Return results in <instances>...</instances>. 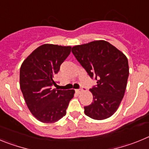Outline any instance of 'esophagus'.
Instances as JSON below:
<instances>
[{
	"label": "esophagus",
	"instance_id": "1",
	"mask_svg": "<svg viewBox=\"0 0 149 149\" xmlns=\"http://www.w3.org/2000/svg\"><path fill=\"white\" fill-rule=\"evenodd\" d=\"M84 89H76V92H77L78 94H81V93H82L83 92H84Z\"/></svg>",
	"mask_w": 149,
	"mask_h": 149
}]
</instances>
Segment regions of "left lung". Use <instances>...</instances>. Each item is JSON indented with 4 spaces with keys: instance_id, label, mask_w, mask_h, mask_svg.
<instances>
[{
    "instance_id": "obj_1",
    "label": "left lung",
    "mask_w": 149,
    "mask_h": 149,
    "mask_svg": "<svg viewBox=\"0 0 149 149\" xmlns=\"http://www.w3.org/2000/svg\"><path fill=\"white\" fill-rule=\"evenodd\" d=\"M76 59L97 86L90 91L93 103L84 107V113L95 120L106 119L119 108L125 93L129 66L127 56L104 40H96L72 47Z\"/></svg>"
}]
</instances>
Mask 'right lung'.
I'll list each match as a JSON object with an SVG mask.
<instances>
[{"label": "right lung", "mask_w": 149, "mask_h": 149, "mask_svg": "<svg viewBox=\"0 0 149 149\" xmlns=\"http://www.w3.org/2000/svg\"><path fill=\"white\" fill-rule=\"evenodd\" d=\"M71 46L44 44L24 60L20 68V88L30 113L43 123H54L66 113L75 91L52 89L60 65Z\"/></svg>", "instance_id": "obj_1"}]
</instances>
